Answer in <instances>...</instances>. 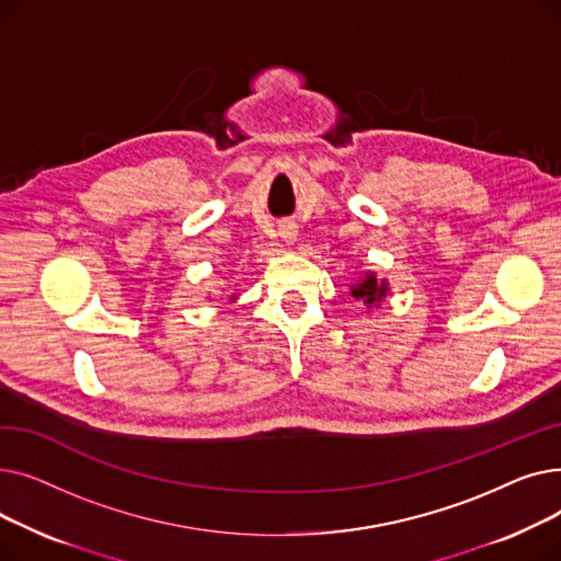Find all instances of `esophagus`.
I'll use <instances>...</instances> for the list:
<instances>
[{"label":"esophagus","mask_w":561,"mask_h":561,"mask_svg":"<svg viewBox=\"0 0 561 561\" xmlns=\"http://www.w3.org/2000/svg\"><path fill=\"white\" fill-rule=\"evenodd\" d=\"M296 227H293V225H286L284 229H282V239L286 241V243H293V241H296Z\"/></svg>","instance_id":"34e87169"}]
</instances>
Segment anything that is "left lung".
Wrapping results in <instances>:
<instances>
[{
    "label": "left lung",
    "mask_w": 561,
    "mask_h": 561,
    "mask_svg": "<svg viewBox=\"0 0 561 561\" xmlns=\"http://www.w3.org/2000/svg\"><path fill=\"white\" fill-rule=\"evenodd\" d=\"M352 296H355L357 300H364L366 305H375L387 296V284H377L375 275H366V279L362 284L352 288Z\"/></svg>",
    "instance_id": "8db88e82"
}]
</instances>
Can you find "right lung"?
Segmentation results:
<instances>
[{"mask_svg": "<svg viewBox=\"0 0 561 561\" xmlns=\"http://www.w3.org/2000/svg\"><path fill=\"white\" fill-rule=\"evenodd\" d=\"M231 300H233V298H231Z\"/></svg>", "mask_w": 561, "mask_h": 561, "instance_id": "obj_1", "label": "right lung"}]
</instances>
